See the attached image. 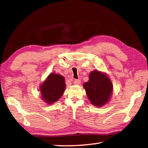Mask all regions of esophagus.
<instances>
[{"mask_svg": "<svg viewBox=\"0 0 148 148\" xmlns=\"http://www.w3.org/2000/svg\"><path fill=\"white\" fill-rule=\"evenodd\" d=\"M80 80L79 79H74V85H79L80 84Z\"/></svg>", "mask_w": 148, "mask_h": 148, "instance_id": "obj_1", "label": "esophagus"}]
</instances>
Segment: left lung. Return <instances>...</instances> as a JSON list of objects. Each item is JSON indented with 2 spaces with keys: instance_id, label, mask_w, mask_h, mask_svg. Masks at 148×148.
Masks as SVG:
<instances>
[{
  "instance_id": "left-lung-1",
  "label": "left lung",
  "mask_w": 148,
  "mask_h": 148,
  "mask_svg": "<svg viewBox=\"0 0 148 148\" xmlns=\"http://www.w3.org/2000/svg\"><path fill=\"white\" fill-rule=\"evenodd\" d=\"M88 99L95 106L101 107L109 102L113 92V85L110 79L97 70L92 71L89 80L83 84Z\"/></svg>"
}]
</instances>
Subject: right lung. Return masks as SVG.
Masks as SVG:
<instances>
[{
	"instance_id": "1",
	"label": "right lung",
	"mask_w": 148,
	"mask_h": 148,
	"mask_svg": "<svg viewBox=\"0 0 148 148\" xmlns=\"http://www.w3.org/2000/svg\"><path fill=\"white\" fill-rule=\"evenodd\" d=\"M65 78L58 74L51 73L40 85L42 99L47 105L58 101L65 90Z\"/></svg>"
}]
</instances>
